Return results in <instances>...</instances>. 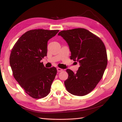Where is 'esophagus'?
Instances as JSON below:
<instances>
[{"instance_id": "esophagus-1", "label": "esophagus", "mask_w": 122, "mask_h": 122, "mask_svg": "<svg viewBox=\"0 0 122 122\" xmlns=\"http://www.w3.org/2000/svg\"><path fill=\"white\" fill-rule=\"evenodd\" d=\"M57 72H61V71H63V70H62V69H61V68H57Z\"/></svg>"}]
</instances>
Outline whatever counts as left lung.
Wrapping results in <instances>:
<instances>
[{"instance_id": "obj_1", "label": "left lung", "mask_w": 122, "mask_h": 122, "mask_svg": "<svg viewBox=\"0 0 122 122\" xmlns=\"http://www.w3.org/2000/svg\"><path fill=\"white\" fill-rule=\"evenodd\" d=\"M67 43L70 58L79 62L76 73L67 69L68 78L64 82L72 95L82 96L90 93L100 81L107 65L106 50L102 40L84 28L62 30L58 33Z\"/></svg>"}]
</instances>
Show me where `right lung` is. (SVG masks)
<instances>
[{
  "label": "right lung",
  "mask_w": 122,
  "mask_h": 122,
  "mask_svg": "<svg viewBox=\"0 0 122 122\" xmlns=\"http://www.w3.org/2000/svg\"><path fill=\"white\" fill-rule=\"evenodd\" d=\"M58 31L29 30L18 40L11 51L10 64L14 78L33 98H43L50 93L57 70L45 68L41 61L47 56L48 41Z\"/></svg>",
  "instance_id": "1"
}]
</instances>
